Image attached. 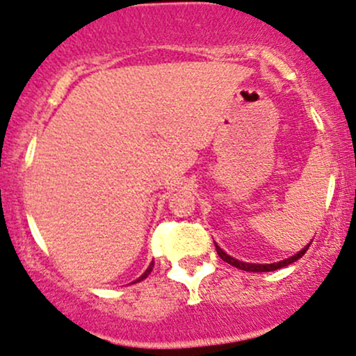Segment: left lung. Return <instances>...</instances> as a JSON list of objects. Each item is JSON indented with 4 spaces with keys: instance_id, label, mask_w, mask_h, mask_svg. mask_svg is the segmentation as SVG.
Masks as SVG:
<instances>
[{
    "instance_id": "obj_1",
    "label": "left lung",
    "mask_w": 356,
    "mask_h": 356,
    "mask_svg": "<svg viewBox=\"0 0 356 356\" xmlns=\"http://www.w3.org/2000/svg\"><path fill=\"white\" fill-rule=\"evenodd\" d=\"M310 244H312V242H310ZM310 244L307 245V247H304V249H302L298 254H295V256L288 257V259L280 261V263H273V264H249V263H242V261L234 259V257H230V256H228V254L223 252V250L220 249L218 245H215V247H216V252H218V256L222 257V259L225 261V263L232 264V266H235V268H238V269H244V271L266 273V271H275V269H280V268H285V266H288V264H291V263H295V261H298L307 252V249H309Z\"/></svg>"
}]
</instances>
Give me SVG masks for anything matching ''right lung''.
I'll list each match as a JSON object with an SVG mask.
<instances>
[{
	"mask_svg": "<svg viewBox=\"0 0 356 356\" xmlns=\"http://www.w3.org/2000/svg\"><path fill=\"white\" fill-rule=\"evenodd\" d=\"M152 268H153V263H152V264H149V268L147 269V271H145V273H143V275H141V276H140V278H138V280H136V282H141V280H145V278H147V276L149 275V271H152ZM136 282H134V283H136Z\"/></svg>",
	"mask_w": 356,
	"mask_h": 356,
	"instance_id": "1",
	"label": "right lung"
}]
</instances>
